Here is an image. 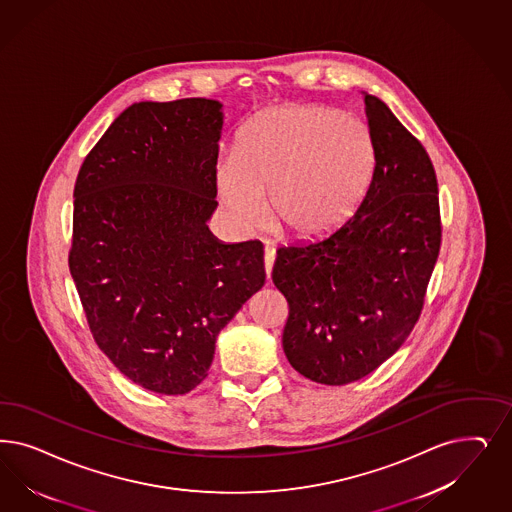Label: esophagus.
I'll return each instance as SVG.
<instances>
[{
    "label": "esophagus",
    "instance_id": "obj_1",
    "mask_svg": "<svg viewBox=\"0 0 512 512\" xmlns=\"http://www.w3.org/2000/svg\"><path fill=\"white\" fill-rule=\"evenodd\" d=\"M265 275L267 279L271 277V269H273V262H275V248L271 247L269 243L265 245Z\"/></svg>",
    "mask_w": 512,
    "mask_h": 512
}]
</instances>
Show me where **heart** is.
Returning a JSON list of instances; mask_svg holds the SVG:
<instances>
[{
    "mask_svg": "<svg viewBox=\"0 0 512 512\" xmlns=\"http://www.w3.org/2000/svg\"><path fill=\"white\" fill-rule=\"evenodd\" d=\"M373 143L358 118L324 105H281L254 116L218 167V192L235 228L264 224L314 239L345 224L373 179Z\"/></svg>",
    "mask_w": 512,
    "mask_h": 512,
    "instance_id": "heart-1",
    "label": "heart"
}]
</instances>
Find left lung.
I'll use <instances>...</instances> for the list:
<instances>
[{
	"instance_id": "obj_1",
	"label": "left lung",
	"mask_w": 512,
	"mask_h": 512,
	"mask_svg": "<svg viewBox=\"0 0 512 512\" xmlns=\"http://www.w3.org/2000/svg\"><path fill=\"white\" fill-rule=\"evenodd\" d=\"M373 179L358 211L330 237L277 250L271 279L290 313L282 347L303 377L360 380L418 322L441 248L435 169L388 105L363 94Z\"/></svg>"
}]
</instances>
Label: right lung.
I'll list each match as a JSON object with an SVG mask.
<instances>
[{
	"mask_svg": "<svg viewBox=\"0 0 512 512\" xmlns=\"http://www.w3.org/2000/svg\"><path fill=\"white\" fill-rule=\"evenodd\" d=\"M222 103H133L84 158L69 271L94 341L156 394L207 377L216 337L265 282L264 245H226L216 209Z\"/></svg>",
	"mask_w": 512,
	"mask_h": 512,
	"instance_id": "add662e5",
	"label": "right lung"
}]
</instances>
